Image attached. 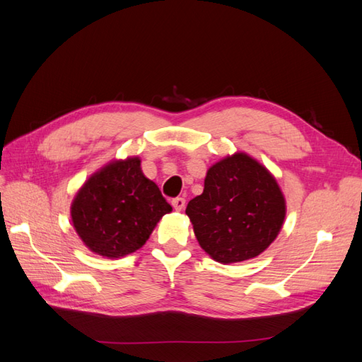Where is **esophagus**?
Wrapping results in <instances>:
<instances>
[{"label": "esophagus", "mask_w": 362, "mask_h": 362, "mask_svg": "<svg viewBox=\"0 0 362 362\" xmlns=\"http://www.w3.org/2000/svg\"><path fill=\"white\" fill-rule=\"evenodd\" d=\"M172 205H173L175 210L181 211L182 208L185 206V199L184 198H175V199H172Z\"/></svg>", "instance_id": "1"}]
</instances>
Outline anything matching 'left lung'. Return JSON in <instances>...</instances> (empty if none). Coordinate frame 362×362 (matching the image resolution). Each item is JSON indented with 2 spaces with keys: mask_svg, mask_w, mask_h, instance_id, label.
Returning <instances> with one entry per match:
<instances>
[{
  "mask_svg": "<svg viewBox=\"0 0 362 362\" xmlns=\"http://www.w3.org/2000/svg\"><path fill=\"white\" fill-rule=\"evenodd\" d=\"M201 247L222 264L264 252L281 231L286 199L273 175L245 152L208 169L202 194L185 208Z\"/></svg>",
  "mask_w": 362,
  "mask_h": 362,
  "instance_id": "obj_1",
  "label": "left lung"
}]
</instances>
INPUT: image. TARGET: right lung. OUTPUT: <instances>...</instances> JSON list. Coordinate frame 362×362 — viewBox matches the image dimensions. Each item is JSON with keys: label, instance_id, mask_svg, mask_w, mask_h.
Here are the masks:
<instances>
[{"label": "right lung", "instance_id": "1", "mask_svg": "<svg viewBox=\"0 0 362 362\" xmlns=\"http://www.w3.org/2000/svg\"><path fill=\"white\" fill-rule=\"evenodd\" d=\"M170 211L157 184L141 172L139 157L105 164L84 182L71 205L76 234L92 252L107 258L140 249Z\"/></svg>", "mask_w": 362, "mask_h": 362}]
</instances>
